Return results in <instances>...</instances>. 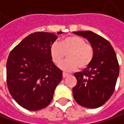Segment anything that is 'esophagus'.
<instances>
[{"instance_id": "obj_1", "label": "esophagus", "mask_w": 124, "mask_h": 124, "mask_svg": "<svg viewBox=\"0 0 124 124\" xmlns=\"http://www.w3.org/2000/svg\"><path fill=\"white\" fill-rule=\"evenodd\" d=\"M69 75V74H68V73H62V76H63V77L64 78H65V77H68Z\"/></svg>"}]
</instances>
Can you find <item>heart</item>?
I'll return each instance as SVG.
<instances>
[{
	"instance_id": "heart-1",
	"label": "heart",
	"mask_w": 124,
	"mask_h": 124,
	"mask_svg": "<svg viewBox=\"0 0 124 124\" xmlns=\"http://www.w3.org/2000/svg\"><path fill=\"white\" fill-rule=\"evenodd\" d=\"M67 58L60 64V67L66 71H74L78 69L87 68L94 57V49L86 41L79 36H70L61 43L55 41L50 47V54L53 62L58 64L65 58Z\"/></svg>"
}]
</instances>
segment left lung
<instances>
[{
    "label": "left lung",
    "mask_w": 124,
    "mask_h": 124,
    "mask_svg": "<svg viewBox=\"0 0 124 124\" xmlns=\"http://www.w3.org/2000/svg\"><path fill=\"white\" fill-rule=\"evenodd\" d=\"M73 33L86 38L94 49L90 65L82 72L74 74L77 83L73 88V96L82 107L98 108L108 101L115 90L119 73L116 54L107 40L92 31Z\"/></svg>",
    "instance_id": "obj_1"
}]
</instances>
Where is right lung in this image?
Here are the masks:
<instances>
[{
    "label": "right lung",
    "instance_id": "obj_1",
    "mask_svg": "<svg viewBox=\"0 0 124 124\" xmlns=\"http://www.w3.org/2000/svg\"><path fill=\"white\" fill-rule=\"evenodd\" d=\"M57 38L51 32H34L9 54L7 87L13 99L23 108L38 111L46 107L62 81V71L54 64L50 54V47Z\"/></svg>",
    "mask_w": 124,
    "mask_h": 124
}]
</instances>
